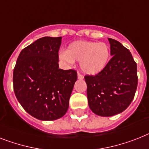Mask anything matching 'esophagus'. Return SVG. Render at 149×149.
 <instances>
[{
    "label": "esophagus",
    "mask_w": 149,
    "mask_h": 149,
    "mask_svg": "<svg viewBox=\"0 0 149 149\" xmlns=\"http://www.w3.org/2000/svg\"><path fill=\"white\" fill-rule=\"evenodd\" d=\"M77 77H78L79 79H83L84 78V77H83V75L81 74L80 72H78V74H77Z\"/></svg>",
    "instance_id": "34e87169"
}]
</instances>
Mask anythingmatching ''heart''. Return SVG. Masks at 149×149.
I'll return each mask as SVG.
<instances>
[{
	"label": "heart",
	"mask_w": 149,
	"mask_h": 149,
	"mask_svg": "<svg viewBox=\"0 0 149 149\" xmlns=\"http://www.w3.org/2000/svg\"><path fill=\"white\" fill-rule=\"evenodd\" d=\"M60 58L68 63L80 61L81 69L87 74L95 75L102 71L110 59V49L107 44L93 41L79 40L70 43Z\"/></svg>",
	"instance_id": "heart-1"
}]
</instances>
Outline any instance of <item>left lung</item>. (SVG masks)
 Listing matches in <instances>:
<instances>
[{"mask_svg":"<svg viewBox=\"0 0 149 149\" xmlns=\"http://www.w3.org/2000/svg\"><path fill=\"white\" fill-rule=\"evenodd\" d=\"M111 55L103 70L86 75L90 109L98 116H112L126 109L135 96L138 85L137 64L129 49L109 38Z\"/></svg>","mask_w":149,"mask_h":149,"instance_id":"1","label":"left lung"}]
</instances>
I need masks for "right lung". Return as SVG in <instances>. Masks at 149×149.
<instances>
[{
	"label": "right lung",
	"mask_w": 149,
	"mask_h": 149,
	"mask_svg": "<svg viewBox=\"0 0 149 149\" xmlns=\"http://www.w3.org/2000/svg\"><path fill=\"white\" fill-rule=\"evenodd\" d=\"M62 37H44L23 49L14 69V90L18 102L34 118L55 120L63 116L77 72L59 68Z\"/></svg>",
	"instance_id": "obj_1"
}]
</instances>
